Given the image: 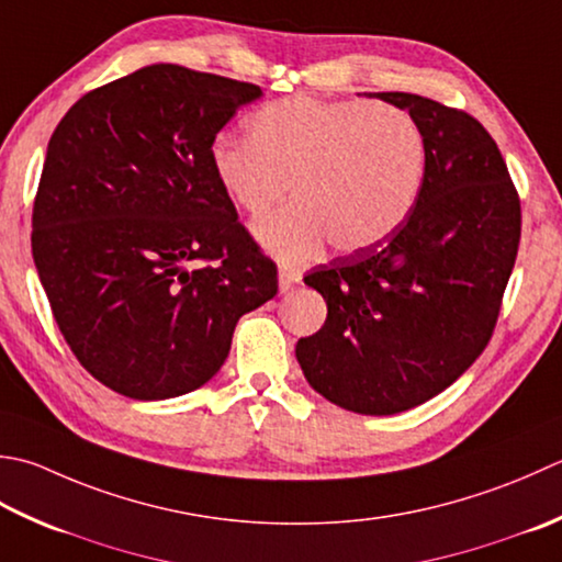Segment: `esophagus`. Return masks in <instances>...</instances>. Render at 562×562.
I'll return each instance as SVG.
<instances>
[{
    "instance_id": "34e87169",
    "label": "esophagus",
    "mask_w": 562,
    "mask_h": 562,
    "mask_svg": "<svg viewBox=\"0 0 562 562\" xmlns=\"http://www.w3.org/2000/svg\"><path fill=\"white\" fill-rule=\"evenodd\" d=\"M280 292H290L296 282H300L302 274L296 272L294 268H288V266H280Z\"/></svg>"
}]
</instances>
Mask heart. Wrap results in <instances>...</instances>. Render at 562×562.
<instances>
[{"label":"heart","instance_id":"1","mask_svg":"<svg viewBox=\"0 0 562 562\" xmlns=\"http://www.w3.org/2000/svg\"><path fill=\"white\" fill-rule=\"evenodd\" d=\"M212 170L266 248L304 258L328 238L340 252L382 244L414 212L426 172L424 131L406 109L370 99L284 97L252 112L248 138L218 136Z\"/></svg>","mask_w":562,"mask_h":562}]
</instances>
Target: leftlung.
<instances>
[{"mask_svg": "<svg viewBox=\"0 0 562 562\" xmlns=\"http://www.w3.org/2000/svg\"><path fill=\"white\" fill-rule=\"evenodd\" d=\"M375 97L419 121L422 194L382 244L306 274L328 314L296 340V360L328 402L387 416L436 397L487 348L519 250L521 202L475 116L409 92Z\"/></svg>", "mask_w": 562, "mask_h": 562, "instance_id": "obj_1", "label": "left lung"}]
</instances>
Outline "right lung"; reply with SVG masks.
<instances>
[{
  "label": "right lung",
  "instance_id": "add662e5",
  "mask_svg": "<svg viewBox=\"0 0 562 562\" xmlns=\"http://www.w3.org/2000/svg\"><path fill=\"white\" fill-rule=\"evenodd\" d=\"M258 85L148 65L97 87L48 140L31 252L65 344L131 400L202 387L278 266L212 170L218 131Z\"/></svg>",
  "mask_w": 562,
  "mask_h": 562
}]
</instances>
